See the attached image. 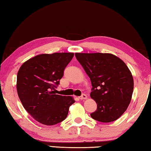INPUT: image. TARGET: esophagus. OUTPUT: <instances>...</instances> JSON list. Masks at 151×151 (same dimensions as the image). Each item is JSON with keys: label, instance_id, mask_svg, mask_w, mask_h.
I'll return each instance as SVG.
<instances>
[{"label": "esophagus", "instance_id": "obj_1", "mask_svg": "<svg viewBox=\"0 0 151 151\" xmlns=\"http://www.w3.org/2000/svg\"><path fill=\"white\" fill-rule=\"evenodd\" d=\"M78 98L80 99L81 100H84V99H86V98H87V96H86L85 94H83L81 96H79Z\"/></svg>", "mask_w": 151, "mask_h": 151}]
</instances>
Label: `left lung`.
<instances>
[{"mask_svg": "<svg viewBox=\"0 0 151 151\" xmlns=\"http://www.w3.org/2000/svg\"><path fill=\"white\" fill-rule=\"evenodd\" d=\"M91 79V97L97 109L91 116L102 122L116 121L131 103L134 82L123 61L109 53H75Z\"/></svg>", "mask_w": 151, "mask_h": 151, "instance_id": "obj_1", "label": "left lung"}]
</instances>
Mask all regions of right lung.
I'll return each mask as SVG.
<instances>
[{"label": "right lung", "mask_w": 151, "mask_h": 151, "mask_svg": "<svg viewBox=\"0 0 151 151\" xmlns=\"http://www.w3.org/2000/svg\"><path fill=\"white\" fill-rule=\"evenodd\" d=\"M73 57L71 52L39 55L20 66L17 74L18 95L25 110L40 123L54 125L62 122L75 102L73 97L55 93Z\"/></svg>", "instance_id": "1"}]
</instances>
